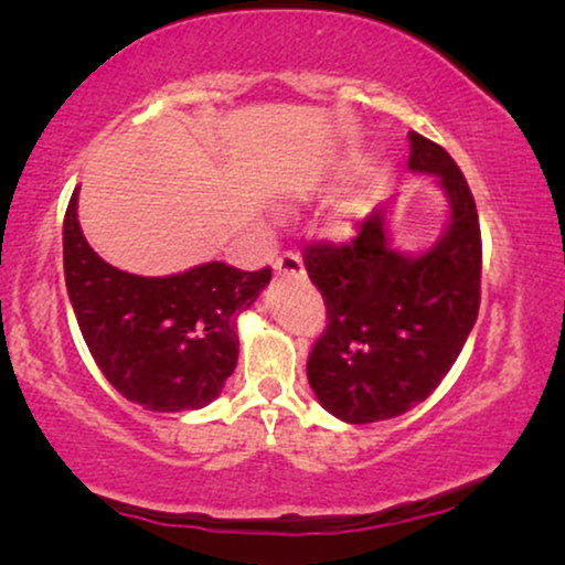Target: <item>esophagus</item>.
Returning <instances> with one entry per match:
<instances>
[{"label":"esophagus","instance_id":"obj_1","mask_svg":"<svg viewBox=\"0 0 565 565\" xmlns=\"http://www.w3.org/2000/svg\"><path fill=\"white\" fill-rule=\"evenodd\" d=\"M275 273L277 275H296V277H300L306 273L303 269V259L298 257L296 252H285V254H280V257L275 259Z\"/></svg>","mask_w":565,"mask_h":565}]
</instances>
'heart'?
<instances>
[{"instance_id":"1","label":"heart","mask_w":565,"mask_h":565,"mask_svg":"<svg viewBox=\"0 0 565 565\" xmlns=\"http://www.w3.org/2000/svg\"><path fill=\"white\" fill-rule=\"evenodd\" d=\"M350 231V207H342L334 218V234H347Z\"/></svg>"}]
</instances>
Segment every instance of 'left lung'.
<instances>
[{
  "instance_id": "8db88e82",
  "label": "left lung",
  "mask_w": 565,
  "mask_h": 565,
  "mask_svg": "<svg viewBox=\"0 0 565 565\" xmlns=\"http://www.w3.org/2000/svg\"><path fill=\"white\" fill-rule=\"evenodd\" d=\"M408 169L437 177L450 221L435 246H391L385 207L350 244L306 246L308 277L329 323L308 354L319 404L347 424L393 419L422 404L450 373L481 303V226L476 200L450 153L408 134Z\"/></svg>"
}]
</instances>
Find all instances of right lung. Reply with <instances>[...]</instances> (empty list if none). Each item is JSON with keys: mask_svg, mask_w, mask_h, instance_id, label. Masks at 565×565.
<instances>
[{"mask_svg": "<svg viewBox=\"0 0 565 565\" xmlns=\"http://www.w3.org/2000/svg\"><path fill=\"white\" fill-rule=\"evenodd\" d=\"M76 203L79 188L64 218V277L97 367L149 412L207 406L234 373L236 319L265 290L269 267L244 273L205 262L167 277L122 273L87 244Z\"/></svg>", "mask_w": 565, "mask_h": 565, "instance_id": "add662e5", "label": "right lung"}]
</instances>
